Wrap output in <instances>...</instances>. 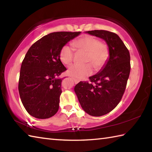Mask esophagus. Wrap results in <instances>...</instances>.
Here are the masks:
<instances>
[{
    "mask_svg": "<svg viewBox=\"0 0 152 152\" xmlns=\"http://www.w3.org/2000/svg\"><path fill=\"white\" fill-rule=\"evenodd\" d=\"M72 79L74 80V82H75V83H78V82H79V80H77V79H76V78H72Z\"/></svg>",
    "mask_w": 152,
    "mask_h": 152,
    "instance_id": "esophagus-1",
    "label": "esophagus"
}]
</instances>
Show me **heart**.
Wrapping results in <instances>:
<instances>
[{
    "instance_id": "b5f03b06",
    "label": "heart",
    "mask_w": 152,
    "mask_h": 152,
    "mask_svg": "<svg viewBox=\"0 0 152 152\" xmlns=\"http://www.w3.org/2000/svg\"><path fill=\"white\" fill-rule=\"evenodd\" d=\"M74 49L80 53H86L83 65L73 64L68 69L69 76L82 79L90 75L93 71L101 70L107 63L110 57L108 45L100 41L99 38L89 34H83L72 42ZM74 51L72 48L64 46L60 50L59 59L64 64H70L73 61Z\"/></svg>"
}]
</instances>
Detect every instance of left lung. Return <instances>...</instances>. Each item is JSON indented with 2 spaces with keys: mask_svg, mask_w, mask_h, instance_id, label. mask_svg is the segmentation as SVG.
Segmentation results:
<instances>
[{
  "mask_svg": "<svg viewBox=\"0 0 152 152\" xmlns=\"http://www.w3.org/2000/svg\"><path fill=\"white\" fill-rule=\"evenodd\" d=\"M87 33L104 39L110 48V58L101 72L80 82L74 88L86 113L101 116L114 110L124 94L131 71L130 53L117 34L105 30Z\"/></svg>",
  "mask_w": 152,
  "mask_h": 152,
  "instance_id": "1",
  "label": "left lung"
}]
</instances>
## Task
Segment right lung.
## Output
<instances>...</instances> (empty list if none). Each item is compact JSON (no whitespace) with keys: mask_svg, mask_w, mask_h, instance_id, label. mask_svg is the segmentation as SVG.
Here are the masks:
<instances>
[{"mask_svg":"<svg viewBox=\"0 0 152 152\" xmlns=\"http://www.w3.org/2000/svg\"><path fill=\"white\" fill-rule=\"evenodd\" d=\"M80 32H55L34 42L22 61L18 89L27 112L38 119L56 114L59 107L63 79L57 77L66 70L59 59L61 48Z\"/></svg>","mask_w":152,"mask_h":152,"instance_id":"add662e5","label":"right lung"}]
</instances>
